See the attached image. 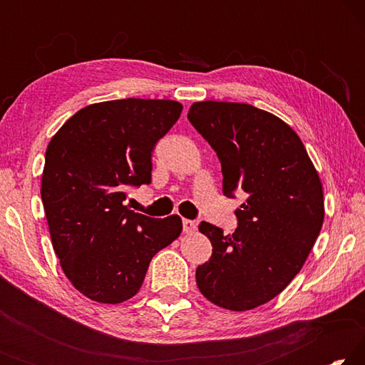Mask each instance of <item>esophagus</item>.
<instances>
[{
  "label": "esophagus",
  "instance_id": "esophagus-1",
  "mask_svg": "<svg viewBox=\"0 0 365 365\" xmlns=\"http://www.w3.org/2000/svg\"><path fill=\"white\" fill-rule=\"evenodd\" d=\"M183 232L185 233H195L196 232V224H195V222L185 219L183 220Z\"/></svg>",
  "mask_w": 365,
  "mask_h": 365
}]
</instances>
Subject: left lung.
I'll use <instances>...</instances> for the list:
<instances>
[{
	"label": "left lung",
	"mask_w": 365,
	"mask_h": 365,
	"mask_svg": "<svg viewBox=\"0 0 365 365\" xmlns=\"http://www.w3.org/2000/svg\"><path fill=\"white\" fill-rule=\"evenodd\" d=\"M188 120L217 153L224 195L245 193L232 235L207 222L212 256L196 269L200 292L228 311H250L280 294L301 270L324 224V190L288 123L245 103L200 101Z\"/></svg>",
	"instance_id": "8db88e82"
}]
</instances>
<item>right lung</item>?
Segmentation results:
<instances>
[{
    "instance_id": "obj_1",
    "label": "right lung",
    "mask_w": 365,
    "mask_h": 365,
    "mask_svg": "<svg viewBox=\"0 0 365 365\" xmlns=\"http://www.w3.org/2000/svg\"><path fill=\"white\" fill-rule=\"evenodd\" d=\"M172 100H114L77 110L49 141L41 175L53 248L76 289L104 304L138 293L153 256L182 233L177 214L153 219L123 206L151 182V153L178 120Z\"/></svg>"
}]
</instances>
